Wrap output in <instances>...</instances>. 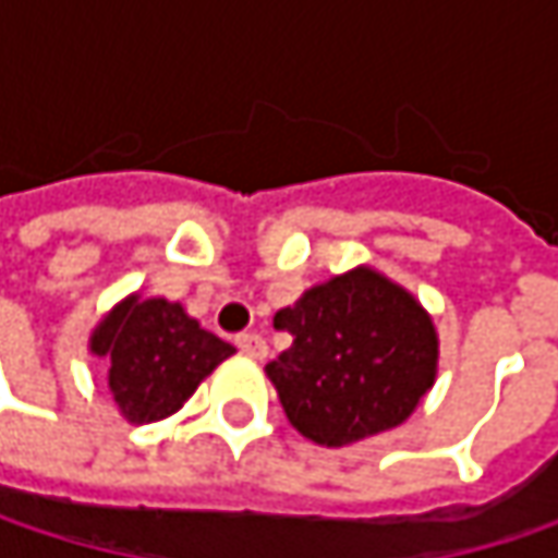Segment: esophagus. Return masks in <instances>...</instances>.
Returning <instances> with one entry per match:
<instances>
[{
    "label": "esophagus",
    "mask_w": 558,
    "mask_h": 558,
    "mask_svg": "<svg viewBox=\"0 0 558 558\" xmlns=\"http://www.w3.org/2000/svg\"><path fill=\"white\" fill-rule=\"evenodd\" d=\"M235 345H239V352H245L248 359H265V355H268V342H265L258 332H242V336H235Z\"/></svg>",
    "instance_id": "esophagus-1"
}]
</instances>
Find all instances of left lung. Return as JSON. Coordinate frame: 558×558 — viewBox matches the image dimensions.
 Wrapping results in <instances>:
<instances>
[{
	"mask_svg": "<svg viewBox=\"0 0 558 558\" xmlns=\"http://www.w3.org/2000/svg\"><path fill=\"white\" fill-rule=\"evenodd\" d=\"M293 345L265 372L287 420L319 446H349L403 423L436 378L423 306L372 268L306 290L275 316Z\"/></svg>",
	"mask_w": 558,
	"mask_h": 558,
	"instance_id": "obj_1",
	"label": "left lung"
}]
</instances>
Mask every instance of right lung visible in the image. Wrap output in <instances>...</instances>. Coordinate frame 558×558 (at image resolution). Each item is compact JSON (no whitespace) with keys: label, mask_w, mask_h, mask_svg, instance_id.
<instances>
[{"label":"right lung","mask_w":558,"mask_h":558,"mask_svg":"<svg viewBox=\"0 0 558 558\" xmlns=\"http://www.w3.org/2000/svg\"><path fill=\"white\" fill-rule=\"evenodd\" d=\"M89 349L109 359V390L132 423H155L177 413L196 385L235 349L206 332L180 303H119L93 332Z\"/></svg>","instance_id":"obj_1"}]
</instances>
